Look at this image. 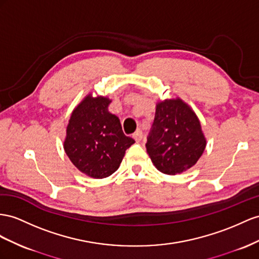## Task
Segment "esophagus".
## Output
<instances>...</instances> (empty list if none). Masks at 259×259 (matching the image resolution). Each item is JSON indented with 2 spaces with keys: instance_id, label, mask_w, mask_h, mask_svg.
I'll return each instance as SVG.
<instances>
[{
  "instance_id": "1",
  "label": "esophagus",
  "mask_w": 259,
  "mask_h": 259,
  "mask_svg": "<svg viewBox=\"0 0 259 259\" xmlns=\"http://www.w3.org/2000/svg\"><path fill=\"white\" fill-rule=\"evenodd\" d=\"M132 138L135 139V140L137 141V142H140L142 139H143V134H142V131L141 130H137L134 135H132Z\"/></svg>"
}]
</instances>
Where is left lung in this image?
<instances>
[{"label": "left lung", "instance_id": "obj_1", "mask_svg": "<svg viewBox=\"0 0 259 259\" xmlns=\"http://www.w3.org/2000/svg\"><path fill=\"white\" fill-rule=\"evenodd\" d=\"M145 148L164 174L176 175L194 166L205 148L195 112L181 99L158 103Z\"/></svg>", "mask_w": 259, "mask_h": 259}]
</instances>
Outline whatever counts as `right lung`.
I'll list each match as a JSON object with an SVG mask.
<instances>
[{
	"label": "right lung",
	"instance_id": "add662e5",
	"mask_svg": "<svg viewBox=\"0 0 259 259\" xmlns=\"http://www.w3.org/2000/svg\"><path fill=\"white\" fill-rule=\"evenodd\" d=\"M106 97H86L73 110L66 128L64 150L82 173L105 178L118 169L125 150L135 140L122 131L117 116L108 111Z\"/></svg>",
	"mask_w": 259,
	"mask_h": 259
}]
</instances>
